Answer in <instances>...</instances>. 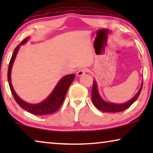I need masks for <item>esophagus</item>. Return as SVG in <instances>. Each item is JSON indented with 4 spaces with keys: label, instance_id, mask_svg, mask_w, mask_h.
<instances>
[{
    "label": "esophagus",
    "instance_id": "34e87169",
    "mask_svg": "<svg viewBox=\"0 0 153 153\" xmlns=\"http://www.w3.org/2000/svg\"><path fill=\"white\" fill-rule=\"evenodd\" d=\"M86 72H87V70L85 68L80 69V70H79L78 72H76V75L78 76H82V75L84 74Z\"/></svg>",
    "mask_w": 153,
    "mask_h": 153
}]
</instances>
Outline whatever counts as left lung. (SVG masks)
I'll return each instance as SVG.
<instances>
[{"instance_id": "obj_1", "label": "left lung", "mask_w": 153, "mask_h": 153, "mask_svg": "<svg viewBox=\"0 0 153 153\" xmlns=\"http://www.w3.org/2000/svg\"><path fill=\"white\" fill-rule=\"evenodd\" d=\"M142 87H143V83H142L141 86L140 88L139 91L138 93L136 94V95L132 99L129 100L128 102L124 104H115L111 103V102H106L101 97L99 93L97 91V85L96 81H93V89H92V101L94 105L97 107L98 109L104 112H113V113H117L123 111H125L129 108L136 100L139 97V96L141 93V91L142 90Z\"/></svg>"}]
</instances>
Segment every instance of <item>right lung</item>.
Here are the masks:
<instances>
[{
	"label": "right lung",
	"instance_id": "add662e5",
	"mask_svg": "<svg viewBox=\"0 0 153 153\" xmlns=\"http://www.w3.org/2000/svg\"><path fill=\"white\" fill-rule=\"evenodd\" d=\"M28 39L29 37L25 38L15 48L14 53L12 56L11 59H10L7 71V79L10 90H11L12 94L13 95L15 101L16 102V103L20 106V107L24 108V110L27 111L33 115H37V116H43V115L51 114L53 113L56 112L60 107V106L62 105V102H63L65 100V97L67 92L68 91L69 87H70L71 83L73 82V81H74L75 78V75L74 74H69L60 79L59 82L56 85L55 88L53 89V91L50 94L49 97L45 100H44L42 102H41V103L33 104L27 103V102L23 101L16 95L15 91H14L13 87H12L11 83V71L14 59H15L16 54L18 53L20 46L24 45L28 40Z\"/></svg>",
	"mask_w": 153,
	"mask_h": 153
}]
</instances>
